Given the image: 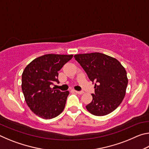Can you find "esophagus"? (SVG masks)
<instances>
[{"label": "esophagus", "mask_w": 149, "mask_h": 149, "mask_svg": "<svg viewBox=\"0 0 149 149\" xmlns=\"http://www.w3.org/2000/svg\"><path fill=\"white\" fill-rule=\"evenodd\" d=\"M74 92L77 93V94H79V95H82L83 93H84V92L83 91H75V90H74Z\"/></svg>", "instance_id": "esophagus-1"}]
</instances>
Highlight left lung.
<instances>
[{"label": "left lung", "instance_id": "obj_1", "mask_svg": "<svg viewBox=\"0 0 149 149\" xmlns=\"http://www.w3.org/2000/svg\"><path fill=\"white\" fill-rule=\"evenodd\" d=\"M95 84L92 101L87 110L95 116H102L113 112L124 98L128 79L124 67L115 58L100 52L74 55Z\"/></svg>", "mask_w": 149, "mask_h": 149}]
</instances>
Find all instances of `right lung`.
Wrapping results in <instances>:
<instances>
[{
	"label": "right lung",
	"instance_id": "right-lung-1",
	"mask_svg": "<svg viewBox=\"0 0 149 149\" xmlns=\"http://www.w3.org/2000/svg\"><path fill=\"white\" fill-rule=\"evenodd\" d=\"M73 54H45L34 59L25 68L22 89L27 106L43 119H52L64 110L69 91L50 87L59 83L58 72L72 58Z\"/></svg>",
	"mask_w": 149,
	"mask_h": 149
}]
</instances>
